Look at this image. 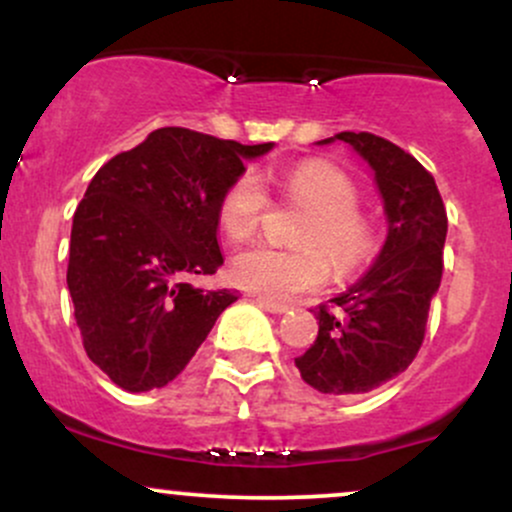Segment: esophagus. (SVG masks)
Masks as SVG:
<instances>
[{
	"instance_id": "34e87169",
	"label": "esophagus",
	"mask_w": 512,
	"mask_h": 512,
	"mask_svg": "<svg viewBox=\"0 0 512 512\" xmlns=\"http://www.w3.org/2000/svg\"><path fill=\"white\" fill-rule=\"evenodd\" d=\"M257 305H260V308H264V310H267V313H272V315H284L286 310H289V305L269 301V298H262V296L257 298Z\"/></svg>"
}]
</instances>
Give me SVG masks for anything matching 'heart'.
Wrapping results in <instances>:
<instances>
[{"instance_id": "obj_1", "label": "heart", "mask_w": 512, "mask_h": 512, "mask_svg": "<svg viewBox=\"0 0 512 512\" xmlns=\"http://www.w3.org/2000/svg\"><path fill=\"white\" fill-rule=\"evenodd\" d=\"M281 195L310 209L301 226V250H279L269 243L248 245L233 257L231 276L240 289L286 301L313 291L330 276L331 257L339 274H349L375 250L370 223L356 214L358 190L344 170L325 161H303L279 178ZM269 197L257 173L238 175L223 192L219 221L233 240L250 238L260 226Z\"/></svg>"}]
</instances>
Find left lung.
<instances>
[{"label":"left lung","instance_id":"left-lung-1","mask_svg":"<svg viewBox=\"0 0 512 512\" xmlns=\"http://www.w3.org/2000/svg\"><path fill=\"white\" fill-rule=\"evenodd\" d=\"M373 173L387 236L373 267L317 310V339L296 358L301 378L325 395H363L409 368L424 342L428 308L443 276L448 214L428 170L399 146L368 132H339Z\"/></svg>","mask_w":512,"mask_h":512}]
</instances>
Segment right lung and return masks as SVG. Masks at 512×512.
<instances>
[{"label": "right lung", "instance_id": "obj_1", "mask_svg": "<svg viewBox=\"0 0 512 512\" xmlns=\"http://www.w3.org/2000/svg\"><path fill=\"white\" fill-rule=\"evenodd\" d=\"M272 149L161 127L93 175L74 211L67 286L86 354L117 387H166L238 301L185 276L221 267L223 192Z\"/></svg>", "mask_w": 512, "mask_h": 512}]
</instances>
